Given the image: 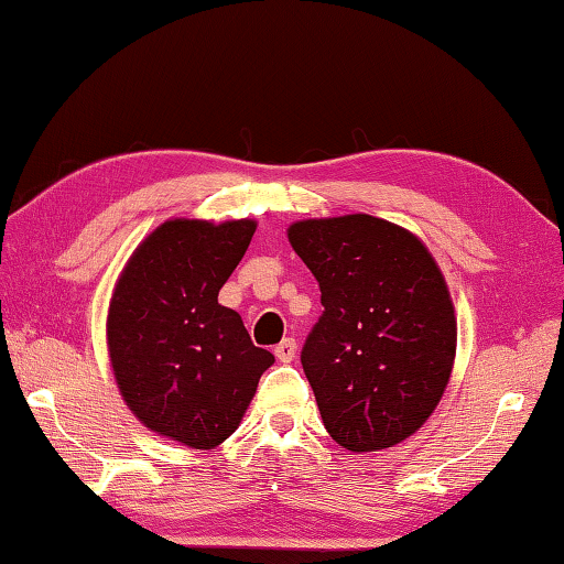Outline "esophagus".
<instances>
[{"instance_id":"esophagus-1","label":"esophagus","mask_w":564,"mask_h":564,"mask_svg":"<svg viewBox=\"0 0 564 564\" xmlns=\"http://www.w3.org/2000/svg\"><path fill=\"white\" fill-rule=\"evenodd\" d=\"M274 356H278L280 364H292L294 356H296V344L294 338H284L278 346H274Z\"/></svg>"}]
</instances>
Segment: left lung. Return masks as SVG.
<instances>
[{"instance_id":"left-lung-1","label":"left lung","mask_w":564,"mask_h":564,"mask_svg":"<svg viewBox=\"0 0 564 564\" xmlns=\"http://www.w3.org/2000/svg\"><path fill=\"white\" fill-rule=\"evenodd\" d=\"M286 238L322 290L302 368L326 432L350 452L408 440L454 366L456 316L440 264L410 230L366 214L296 220Z\"/></svg>"}]
</instances>
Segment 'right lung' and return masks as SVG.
Masks as SVG:
<instances>
[{
  "label": "right lung",
  "mask_w": 564,
  "mask_h": 564,
  "mask_svg": "<svg viewBox=\"0 0 564 564\" xmlns=\"http://www.w3.org/2000/svg\"><path fill=\"white\" fill-rule=\"evenodd\" d=\"M254 220L174 218L124 264L108 312L117 388L144 427L191 449L226 442L274 364L250 341L220 286L246 254Z\"/></svg>",
  "instance_id": "add662e5"
}]
</instances>
